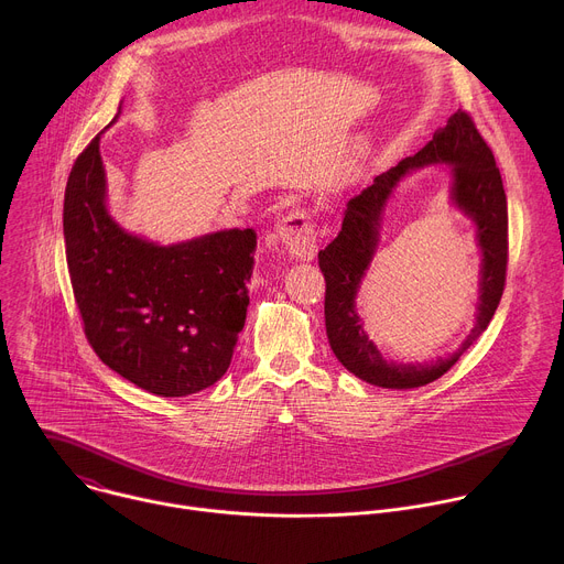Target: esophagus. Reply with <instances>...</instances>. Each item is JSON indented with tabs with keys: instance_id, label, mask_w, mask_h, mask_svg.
<instances>
[{
	"instance_id": "1",
	"label": "esophagus",
	"mask_w": 564,
	"mask_h": 564,
	"mask_svg": "<svg viewBox=\"0 0 564 564\" xmlns=\"http://www.w3.org/2000/svg\"><path fill=\"white\" fill-rule=\"evenodd\" d=\"M276 234L281 238V243L285 250L299 259V261H310L314 259L318 250V231L312 220V214L307 209H292L279 225Z\"/></svg>"
}]
</instances>
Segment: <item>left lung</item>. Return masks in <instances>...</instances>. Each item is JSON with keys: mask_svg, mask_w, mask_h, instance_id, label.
I'll list each match as a JSON object with an SVG mask.
<instances>
[{"mask_svg": "<svg viewBox=\"0 0 564 564\" xmlns=\"http://www.w3.org/2000/svg\"><path fill=\"white\" fill-rule=\"evenodd\" d=\"M448 162L454 167V202L475 220L482 260L480 305L476 328L465 346L451 358L433 365L386 362L365 337L354 310L358 283L373 256L378 220L393 185L406 173ZM509 263V212L500 170L487 140L479 135L470 113L457 109L433 140L415 155L379 174L370 187L348 200L339 234L318 252V268L326 279V333L337 359L359 379L381 388H417L440 379L459 355L487 330L500 305Z\"/></svg>", "mask_w": 564, "mask_h": 564, "instance_id": "left-lung-1", "label": "left lung"}]
</instances>
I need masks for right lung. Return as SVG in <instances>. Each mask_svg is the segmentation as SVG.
<instances>
[{
    "mask_svg": "<svg viewBox=\"0 0 564 564\" xmlns=\"http://www.w3.org/2000/svg\"><path fill=\"white\" fill-rule=\"evenodd\" d=\"M100 135L77 155L64 192V246L89 346L120 377L160 397L216 383L246 326L254 229L160 248L107 212Z\"/></svg>",
    "mask_w": 564,
    "mask_h": 564,
    "instance_id": "1",
    "label": "right lung"
}]
</instances>
